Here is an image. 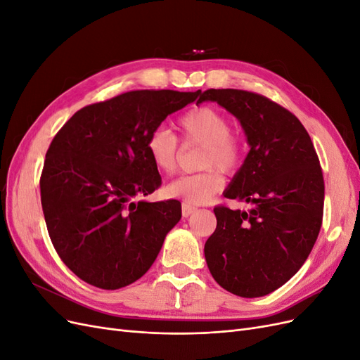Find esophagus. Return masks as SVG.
Listing matches in <instances>:
<instances>
[{"label": "esophagus", "instance_id": "34e87169", "mask_svg": "<svg viewBox=\"0 0 360 360\" xmlns=\"http://www.w3.org/2000/svg\"><path fill=\"white\" fill-rule=\"evenodd\" d=\"M195 212H197V207L189 205V204H186V202L181 204V213H183L184 217H189V216H191L192 213H195Z\"/></svg>", "mask_w": 360, "mask_h": 360}]
</instances>
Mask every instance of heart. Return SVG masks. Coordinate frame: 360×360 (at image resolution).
<instances>
[{
  "label": "heart",
  "instance_id": "heart-1",
  "mask_svg": "<svg viewBox=\"0 0 360 360\" xmlns=\"http://www.w3.org/2000/svg\"><path fill=\"white\" fill-rule=\"evenodd\" d=\"M186 144L202 146L198 165L201 172L181 176L167 186L171 198H179L189 205L209 201L224 188V176L240 167L243 141L230 130V120L212 106H200L184 114L179 122ZM147 153L153 165L163 174L176 172L180 159L179 139L171 130L159 127L147 139Z\"/></svg>",
  "mask_w": 360,
  "mask_h": 360
}]
</instances>
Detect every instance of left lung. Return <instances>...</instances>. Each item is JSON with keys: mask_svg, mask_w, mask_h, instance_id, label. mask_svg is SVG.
I'll return each instance as SVG.
<instances>
[{"mask_svg": "<svg viewBox=\"0 0 360 360\" xmlns=\"http://www.w3.org/2000/svg\"><path fill=\"white\" fill-rule=\"evenodd\" d=\"M243 129L249 153L224 192L249 210L214 207L204 255L214 281L240 297H261L297 274L317 240L324 204L320 160L307 129L285 108L243 90H207Z\"/></svg>", "mask_w": 360, "mask_h": 360, "instance_id": "8db88e82", "label": "left lung"}]
</instances>
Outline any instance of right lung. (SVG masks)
<instances>
[{
	"label": "right lung",
	"instance_id": "obj_1",
	"mask_svg": "<svg viewBox=\"0 0 360 360\" xmlns=\"http://www.w3.org/2000/svg\"><path fill=\"white\" fill-rule=\"evenodd\" d=\"M200 94L123 93L82 108L52 139L40 177L41 209L57 254L86 284H132L180 221V201L135 198L162 184L147 153L148 136Z\"/></svg>",
	"mask_w": 360,
	"mask_h": 360
}]
</instances>
